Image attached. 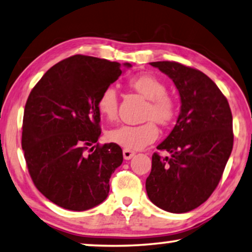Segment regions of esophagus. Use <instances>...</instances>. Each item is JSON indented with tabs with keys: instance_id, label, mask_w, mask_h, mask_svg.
Here are the masks:
<instances>
[{
	"instance_id": "1",
	"label": "esophagus",
	"mask_w": 252,
	"mask_h": 252,
	"mask_svg": "<svg viewBox=\"0 0 252 252\" xmlns=\"http://www.w3.org/2000/svg\"><path fill=\"white\" fill-rule=\"evenodd\" d=\"M135 154H136L135 152H132V151L130 150H123V157L126 160H130L133 156H135Z\"/></svg>"
}]
</instances>
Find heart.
Masks as SVG:
<instances>
[{
  "label": "heart",
  "mask_w": 252,
  "mask_h": 252,
  "mask_svg": "<svg viewBox=\"0 0 252 252\" xmlns=\"http://www.w3.org/2000/svg\"><path fill=\"white\" fill-rule=\"evenodd\" d=\"M131 89L149 100L145 117L153 119L159 124H168L174 119L176 105L174 99L167 94L165 83L151 73L133 76L129 80ZM96 108L100 115L107 120H114L117 114V93L113 86H107L100 93ZM150 120L143 124H122L108 132L109 142L126 150H140L153 143L159 136L157 124Z\"/></svg>",
  "instance_id": "1"
}]
</instances>
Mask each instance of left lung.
<instances>
[{
    "label": "left lung",
    "mask_w": 252,
    "mask_h": 252,
    "mask_svg": "<svg viewBox=\"0 0 252 252\" xmlns=\"http://www.w3.org/2000/svg\"><path fill=\"white\" fill-rule=\"evenodd\" d=\"M175 84L181 110L168 137L157 146L170 157L152 156L146 179L151 202L186 213L209 199L233 150V116L226 96L210 77L177 62H151Z\"/></svg>",
    "instance_id": "1"
}]
</instances>
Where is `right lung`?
Listing matches in <instances>:
<instances>
[{
	"label": "right lung",
	"instance_id": "1",
	"mask_svg": "<svg viewBox=\"0 0 252 252\" xmlns=\"http://www.w3.org/2000/svg\"><path fill=\"white\" fill-rule=\"evenodd\" d=\"M121 73L117 62L73 55L53 65L30 93L22 132L26 165L36 189L63 209L86 211L108 196L123 154L117 144H96V102Z\"/></svg>",
	"mask_w": 252,
	"mask_h": 252
}]
</instances>
